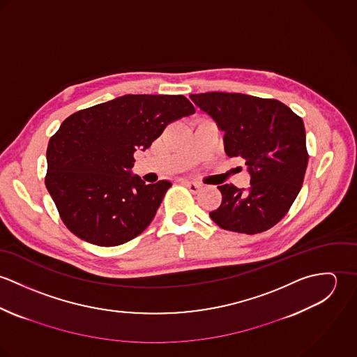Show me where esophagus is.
<instances>
[{
  "label": "esophagus",
  "instance_id": "obj_1",
  "mask_svg": "<svg viewBox=\"0 0 357 357\" xmlns=\"http://www.w3.org/2000/svg\"><path fill=\"white\" fill-rule=\"evenodd\" d=\"M183 185H185L192 194H198V191L202 188V185L199 183H195V181H188V180H183L181 181Z\"/></svg>",
  "mask_w": 357,
  "mask_h": 357
}]
</instances>
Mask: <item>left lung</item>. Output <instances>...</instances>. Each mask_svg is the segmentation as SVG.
<instances>
[{"label":"left lung","instance_id":"obj_1","mask_svg":"<svg viewBox=\"0 0 357 357\" xmlns=\"http://www.w3.org/2000/svg\"><path fill=\"white\" fill-rule=\"evenodd\" d=\"M224 135L228 156H241L252 174L248 191L217 187L222 195L210 218L222 229L255 235L276 225L296 201L307 165L301 116L275 99L242 93L191 95Z\"/></svg>","mask_w":357,"mask_h":357}]
</instances>
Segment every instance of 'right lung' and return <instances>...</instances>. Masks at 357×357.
Returning a JSON list of instances; mask_svg holds the SVG:
<instances>
[{
  "label": "right lung",
  "mask_w": 357,
  "mask_h": 357,
  "mask_svg": "<svg viewBox=\"0 0 357 357\" xmlns=\"http://www.w3.org/2000/svg\"><path fill=\"white\" fill-rule=\"evenodd\" d=\"M195 107L183 95H125L63 121L47 150L45 185L64 225L78 238L111 248L139 236L172 183L130 176L135 151Z\"/></svg>",
  "instance_id": "obj_1"
}]
</instances>
